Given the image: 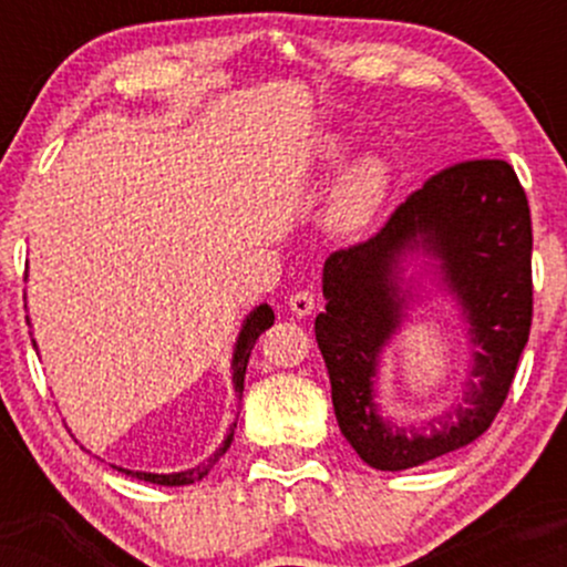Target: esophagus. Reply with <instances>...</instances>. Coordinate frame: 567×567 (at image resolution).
Masks as SVG:
<instances>
[{
    "label": "esophagus",
    "mask_w": 567,
    "mask_h": 567,
    "mask_svg": "<svg viewBox=\"0 0 567 567\" xmlns=\"http://www.w3.org/2000/svg\"><path fill=\"white\" fill-rule=\"evenodd\" d=\"M288 306H290V311L296 317H309L311 311H315V306H317V296L311 290H298V292H292V296H290Z\"/></svg>",
    "instance_id": "esophagus-1"
}]
</instances>
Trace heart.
I'll use <instances>...</instances> for the list:
<instances>
[{"instance_id":"heart-1","label":"heart","mask_w":567,"mask_h":567,"mask_svg":"<svg viewBox=\"0 0 567 567\" xmlns=\"http://www.w3.org/2000/svg\"><path fill=\"white\" fill-rule=\"evenodd\" d=\"M324 157L330 162L343 159V143L330 141L324 148ZM389 188V167L379 157H365L357 162L351 171L343 175L341 186L336 188L333 202H330V226L338 231H360L379 213L383 197Z\"/></svg>"}]
</instances>
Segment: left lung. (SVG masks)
Returning a JSON list of instances; mask_svg holds the SVG:
<instances>
[{"instance_id":"1","label":"left lung","mask_w":567,"mask_h":567,"mask_svg":"<svg viewBox=\"0 0 567 567\" xmlns=\"http://www.w3.org/2000/svg\"><path fill=\"white\" fill-rule=\"evenodd\" d=\"M426 251L471 320L475 352L465 405L422 430L383 422L372 396L378 354L406 308L399 261ZM530 207L517 173L504 159H466L426 178L389 216L381 231L324 261L328 298L315 333L333 389L343 437L381 472L421 466L487 432L509 394L530 336L533 277Z\"/></svg>"}]
</instances>
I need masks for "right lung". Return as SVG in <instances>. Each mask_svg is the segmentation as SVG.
I'll use <instances>...</instances> for the list:
<instances>
[{
	"mask_svg": "<svg viewBox=\"0 0 567 567\" xmlns=\"http://www.w3.org/2000/svg\"><path fill=\"white\" fill-rule=\"evenodd\" d=\"M271 324H275V311H271V306H266V303L258 306V309H252L250 317H247L243 324V333H239V338H237V347H234V360H231V381H234V392H237L239 400H243L245 370H247V360H250V351H252V347H256L258 336H261L266 328H271ZM234 429H237V424H231L224 445H220L218 451L205 461V464L194 466V470L175 472V474H148V472H133V470H120V472L130 474V477L146 480V483H154V485H171V487L173 485H192V483H197V480L205 477L220 455L229 451V445L234 440Z\"/></svg>",
	"mask_w": 567,
	"mask_h": 567,
	"instance_id": "right-lung-1",
	"label": "right lung"
}]
</instances>
